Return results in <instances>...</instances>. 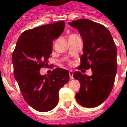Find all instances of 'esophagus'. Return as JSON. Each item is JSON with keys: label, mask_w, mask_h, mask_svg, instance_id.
I'll list each match as a JSON object with an SVG mask.
<instances>
[{"label": "esophagus", "mask_w": 127, "mask_h": 127, "mask_svg": "<svg viewBox=\"0 0 127 127\" xmlns=\"http://www.w3.org/2000/svg\"><path fill=\"white\" fill-rule=\"evenodd\" d=\"M69 77L71 79H73V71L70 70L69 71Z\"/></svg>", "instance_id": "1"}]
</instances>
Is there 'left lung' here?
I'll return each mask as SVG.
<instances>
[{"instance_id": "left-lung-1", "label": "left lung", "mask_w": 127, "mask_h": 127, "mask_svg": "<svg viewBox=\"0 0 127 127\" xmlns=\"http://www.w3.org/2000/svg\"><path fill=\"white\" fill-rule=\"evenodd\" d=\"M77 29L83 39V54L79 69L91 68V76L80 71L73 73L81 84L75 95L77 102L85 107L102 104L113 89L117 73V48L111 33L102 24L87 19L69 22Z\"/></svg>"}]
</instances>
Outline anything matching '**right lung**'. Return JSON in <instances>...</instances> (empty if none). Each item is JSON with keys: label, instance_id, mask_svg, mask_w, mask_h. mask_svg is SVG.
Listing matches in <instances>:
<instances>
[{"label": "right lung", "instance_id": "obj_1", "mask_svg": "<svg viewBox=\"0 0 127 127\" xmlns=\"http://www.w3.org/2000/svg\"><path fill=\"white\" fill-rule=\"evenodd\" d=\"M63 21L25 31L18 38L12 54L14 75L24 100L38 111L46 112L58 104L59 91L69 79L67 70L54 69L41 75L40 68L48 64L53 40L64 30Z\"/></svg>", "mask_w": 127, "mask_h": 127}]
</instances>
